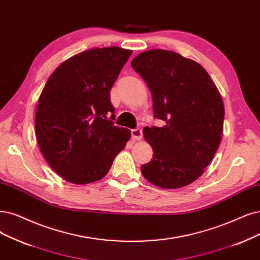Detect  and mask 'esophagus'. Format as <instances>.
Wrapping results in <instances>:
<instances>
[{
    "label": "esophagus",
    "mask_w": 260,
    "mask_h": 260,
    "mask_svg": "<svg viewBox=\"0 0 260 260\" xmlns=\"http://www.w3.org/2000/svg\"><path fill=\"white\" fill-rule=\"evenodd\" d=\"M132 138L134 140H140L142 138V131L140 128L132 129Z\"/></svg>",
    "instance_id": "1"
}]
</instances>
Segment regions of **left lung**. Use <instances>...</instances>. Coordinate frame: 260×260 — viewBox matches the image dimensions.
Wrapping results in <instances>:
<instances>
[{"label":"left lung","instance_id":"8db88e82","mask_svg":"<svg viewBox=\"0 0 260 260\" xmlns=\"http://www.w3.org/2000/svg\"><path fill=\"white\" fill-rule=\"evenodd\" d=\"M152 94L161 127L146 126L152 159L140 167L152 184L180 188L205 172L219 146L224 104L215 83L199 63L161 49L141 52L131 63Z\"/></svg>","mask_w":260,"mask_h":260}]
</instances>
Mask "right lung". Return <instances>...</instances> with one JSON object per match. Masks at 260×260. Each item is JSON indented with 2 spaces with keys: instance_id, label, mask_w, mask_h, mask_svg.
<instances>
[{
  "instance_id": "obj_1",
  "label": "right lung",
  "mask_w": 260,
  "mask_h": 260,
  "mask_svg": "<svg viewBox=\"0 0 260 260\" xmlns=\"http://www.w3.org/2000/svg\"><path fill=\"white\" fill-rule=\"evenodd\" d=\"M132 50L90 49L56 67L38 100L35 135L49 166L65 181L88 184L103 179L131 138L115 126L110 90Z\"/></svg>"
}]
</instances>
